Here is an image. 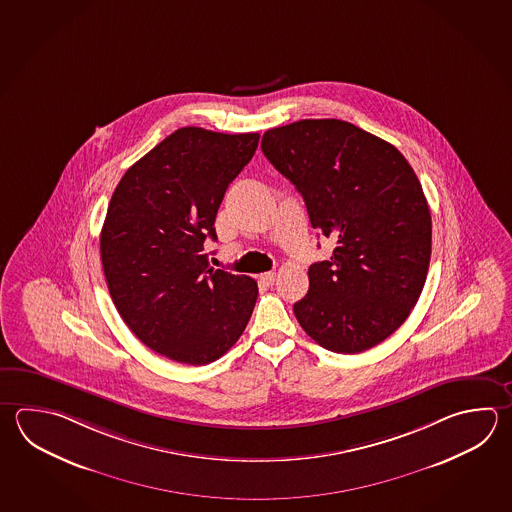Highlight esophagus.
<instances>
[{
    "label": "esophagus",
    "instance_id": "1",
    "mask_svg": "<svg viewBox=\"0 0 512 512\" xmlns=\"http://www.w3.org/2000/svg\"><path fill=\"white\" fill-rule=\"evenodd\" d=\"M259 279H261V282L264 284V286H273V284H275V279H277V273L268 271V273H262Z\"/></svg>",
    "mask_w": 512,
    "mask_h": 512
}]
</instances>
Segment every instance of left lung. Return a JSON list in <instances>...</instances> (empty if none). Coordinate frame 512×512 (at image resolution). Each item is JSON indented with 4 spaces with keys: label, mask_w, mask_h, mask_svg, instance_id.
Instances as JSON below:
<instances>
[{
    "label": "left lung",
    "mask_w": 512,
    "mask_h": 512,
    "mask_svg": "<svg viewBox=\"0 0 512 512\" xmlns=\"http://www.w3.org/2000/svg\"><path fill=\"white\" fill-rule=\"evenodd\" d=\"M262 152L299 190L309 221L335 241L309 266L293 311L319 346L355 355L404 324L431 261V212L404 155L340 119H302L262 135Z\"/></svg>",
    "instance_id": "1"
}]
</instances>
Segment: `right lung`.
<instances>
[{
  "label": "right lung",
  "mask_w": 512,
  "mask_h": 512,
  "mask_svg": "<svg viewBox=\"0 0 512 512\" xmlns=\"http://www.w3.org/2000/svg\"><path fill=\"white\" fill-rule=\"evenodd\" d=\"M257 134L184 126L132 164L101 230V261L121 319L163 357L204 366L239 340L257 282L213 270L215 215L226 188L250 163Z\"/></svg>",
  "instance_id": "right-lung-1"
}]
</instances>
